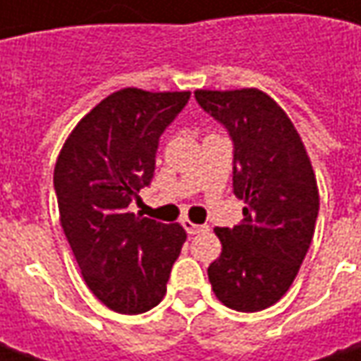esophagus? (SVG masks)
Returning <instances> with one entry per match:
<instances>
[{"instance_id":"obj_1","label":"esophagus","mask_w":361,"mask_h":361,"mask_svg":"<svg viewBox=\"0 0 361 361\" xmlns=\"http://www.w3.org/2000/svg\"><path fill=\"white\" fill-rule=\"evenodd\" d=\"M180 225L185 227V231H187L188 235H197V233L204 231L202 225H197V223H192V221H188V219H183V221H180Z\"/></svg>"}]
</instances>
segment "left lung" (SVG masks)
<instances>
[{
    "label": "left lung",
    "instance_id": "8db88e82",
    "mask_svg": "<svg viewBox=\"0 0 361 361\" xmlns=\"http://www.w3.org/2000/svg\"><path fill=\"white\" fill-rule=\"evenodd\" d=\"M197 102L233 140V192L243 221L216 227L221 257L209 265L216 299L261 312L287 293L305 259L319 211L312 160L293 122L257 88L197 90Z\"/></svg>",
    "mask_w": 361,
    "mask_h": 361
}]
</instances>
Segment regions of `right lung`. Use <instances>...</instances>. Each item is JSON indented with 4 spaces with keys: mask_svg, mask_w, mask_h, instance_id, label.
<instances>
[{
    "mask_svg": "<svg viewBox=\"0 0 361 361\" xmlns=\"http://www.w3.org/2000/svg\"><path fill=\"white\" fill-rule=\"evenodd\" d=\"M190 92L124 88L80 120L54 169L60 223L90 291L112 312L159 305L185 229L128 211L150 185L162 132Z\"/></svg>",
    "mask_w": 361,
    "mask_h": 361,
    "instance_id": "add662e5",
    "label": "right lung"
}]
</instances>
